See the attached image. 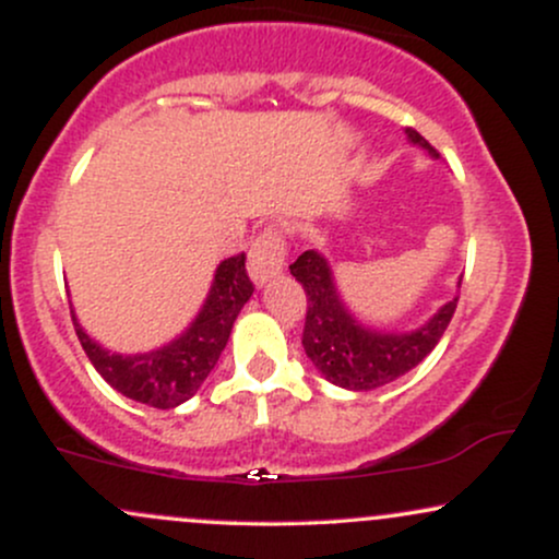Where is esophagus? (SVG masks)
I'll return each instance as SVG.
<instances>
[{
    "mask_svg": "<svg viewBox=\"0 0 559 559\" xmlns=\"http://www.w3.org/2000/svg\"><path fill=\"white\" fill-rule=\"evenodd\" d=\"M288 260V247L284 230L267 226L262 234L254 239L252 249H249V273H252L254 284H265L273 275H278L286 267Z\"/></svg>",
    "mask_w": 559,
    "mask_h": 559,
    "instance_id": "1",
    "label": "esophagus"
}]
</instances>
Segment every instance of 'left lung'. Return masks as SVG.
I'll use <instances>...</instances> for the list:
<instances>
[{
	"label": "left lung",
	"mask_w": 559,
	"mask_h": 559,
	"mask_svg": "<svg viewBox=\"0 0 559 559\" xmlns=\"http://www.w3.org/2000/svg\"><path fill=\"white\" fill-rule=\"evenodd\" d=\"M407 139L428 150L431 157H439V152L413 128H407ZM288 271L307 294V318L305 331H301V346L307 357L325 376V381L349 391L386 386L409 373L415 365L431 355L457 310V297H454L420 329L407 333L376 331L362 325L346 310L333 284L329 260L316 249L301 252L297 262L288 265Z\"/></svg>",
	"instance_id": "1"
}]
</instances>
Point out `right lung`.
<instances>
[{"mask_svg": "<svg viewBox=\"0 0 559 559\" xmlns=\"http://www.w3.org/2000/svg\"><path fill=\"white\" fill-rule=\"evenodd\" d=\"M247 254L223 260L217 265L207 301L202 305L194 323L176 342L144 352V355H115L99 346L81 329L75 312L73 325L79 342L92 360L96 373L128 400L170 409L197 394L204 378L215 368L217 357L226 349L234 320L252 297L254 286L247 275Z\"/></svg>", "mask_w": 559, "mask_h": 559, "instance_id": "1", "label": "right lung"}]
</instances>
